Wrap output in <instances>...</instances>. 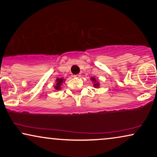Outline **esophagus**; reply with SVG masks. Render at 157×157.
<instances>
[{"label": "esophagus", "instance_id": "esophagus-1", "mask_svg": "<svg viewBox=\"0 0 157 157\" xmlns=\"http://www.w3.org/2000/svg\"><path fill=\"white\" fill-rule=\"evenodd\" d=\"M74 76H75V77H77V78H80L81 75H80V74H77V75H75Z\"/></svg>", "mask_w": 157, "mask_h": 157}]
</instances>
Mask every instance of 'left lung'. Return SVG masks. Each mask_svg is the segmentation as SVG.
<instances>
[{
	"label": "left lung",
	"instance_id": "obj_1",
	"mask_svg": "<svg viewBox=\"0 0 157 157\" xmlns=\"http://www.w3.org/2000/svg\"><path fill=\"white\" fill-rule=\"evenodd\" d=\"M91 80L93 81V83H94V87L95 88H98L99 87V83L97 81H96V78L95 77H91Z\"/></svg>",
	"mask_w": 157,
	"mask_h": 157
}]
</instances>
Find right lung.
Here are the masks:
<instances>
[{
	"label": "right lung",
	"instance_id": "obj_1",
	"mask_svg": "<svg viewBox=\"0 0 157 157\" xmlns=\"http://www.w3.org/2000/svg\"><path fill=\"white\" fill-rule=\"evenodd\" d=\"M65 81V79H63V78H56V85L54 86V89L56 90H57V91H59V90H60L61 89V85L62 83H63V81Z\"/></svg>",
	"mask_w": 157,
	"mask_h": 157
}]
</instances>
